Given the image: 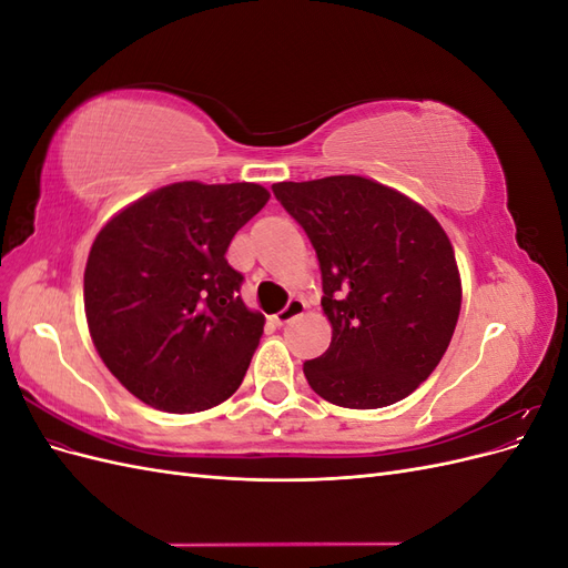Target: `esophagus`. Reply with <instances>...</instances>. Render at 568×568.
I'll use <instances>...</instances> for the list:
<instances>
[{
    "mask_svg": "<svg viewBox=\"0 0 568 568\" xmlns=\"http://www.w3.org/2000/svg\"><path fill=\"white\" fill-rule=\"evenodd\" d=\"M305 313V301H301V298H291L288 303H286V307L284 311H280L277 315H274V324H286V322H291V320H296V317H301Z\"/></svg>",
    "mask_w": 568,
    "mask_h": 568,
    "instance_id": "obj_1",
    "label": "esophagus"
}]
</instances>
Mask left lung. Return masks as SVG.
Returning a JSON list of instances; mask_svg holds the SVG:
<instances>
[{
	"instance_id": "8db88e82",
	"label": "left lung",
	"mask_w": 568,
	"mask_h": 568,
	"mask_svg": "<svg viewBox=\"0 0 568 568\" xmlns=\"http://www.w3.org/2000/svg\"><path fill=\"white\" fill-rule=\"evenodd\" d=\"M272 192L305 230L322 270L332 343L303 365L307 384L351 409L407 398L448 351L462 307L455 251L440 222L359 175L277 182Z\"/></svg>"
}]
</instances>
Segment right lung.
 <instances>
[{
	"label": "right lung",
	"mask_w": 568,
	"mask_h": 568,
	"mask_svg": "<svg viewBox=\"0 0 568 568\" xmlns=\"http://www.w3.org/2000/svg\"><path fill=\"white\" fill-rule=\"evenodd\" d=\"M253 182H175L99 230L84 267V315L99 357L142 403L211 409L242 386L265 317L239 296L234 234L267 203Z\"/></svg>",
	"instance_id": "add662e5"
}]
</instances>
